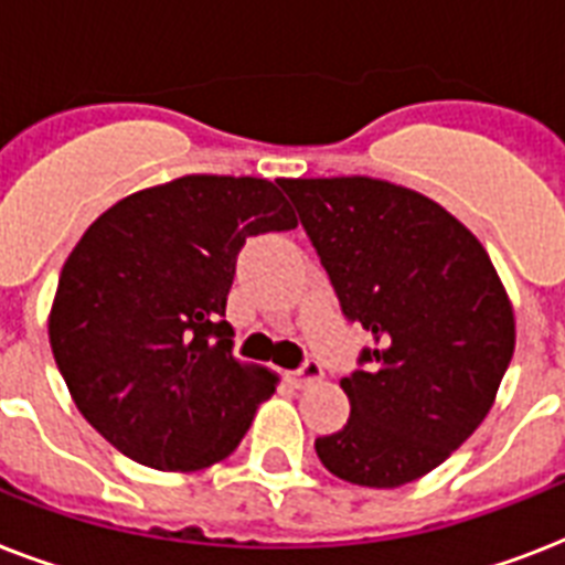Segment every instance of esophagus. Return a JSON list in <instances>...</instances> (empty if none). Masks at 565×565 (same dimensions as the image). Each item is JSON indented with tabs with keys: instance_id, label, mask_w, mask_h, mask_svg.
Segmentation results:
<instances>
[{
	"instance_id": "1",
	"label": "esophagus",
	"mask_w": 565,
	"mask_h": 565,
	"mask_svg": "<svg viewBox=\"0 0 565 565\" xmlns=\"http://www.w3.org/2000/svg\"><path fill=\"white\" fill-rule=\"evenodd\" d=\"M322 377V366H319L317 361H308L301 370L292 372V384L296 386H308L313 384V381H319Z\"/></svg>"
}]
</instances>
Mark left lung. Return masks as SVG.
<instances>
[{
    "instance_id": "left-lung-1",
    "label": "left lung",
    "mask_w": 565,
    "mask_h": 565,
    "mask_svg": "<svg viewBox=\"0 0 565 565\" xmlns=\"http://www.w3.org/2000/svg\"><path fill=\"white\" fill-rule=\"evenodd\" d=\"M375 349L343 377V430L317 439L328 472L395 490L451 457L495 404L516 345L513 305L487 248L428 195L370 175L281 179Z\"/></svg>"
}]
</instances>
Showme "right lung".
<instances>
[{"mask_svg":"<svg viewBox=\"0 0 565 565\" xmlns=\"http://www.w3.org/2000/svg\"><path fill=\"white\" fill-rule=\"evenodd\" d=\"M296 225L273 181L181 175L84 231L57 278L49 343L75 407L117 451L199 472L239 446L281 377L231 354L234 264L246 237Z\"/></svg>","mask_w":565,"mask_h":565,"instance_id":"1","label":"right lung"}]
</instances>
